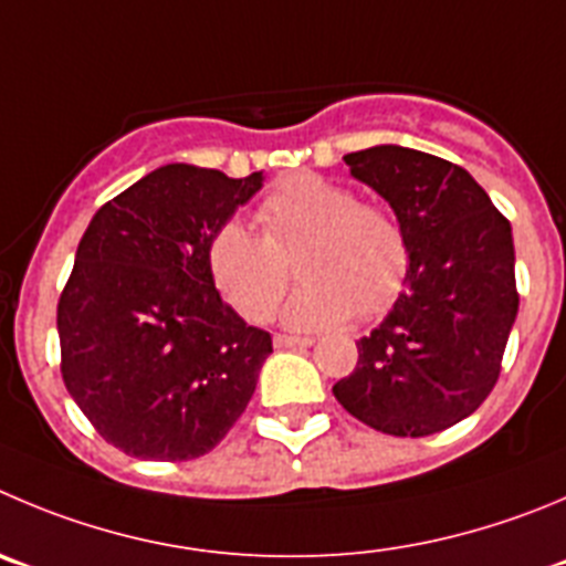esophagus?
<instances>
[{
	"label": "esophagus",
	"mask_w": 566,
	"mask_h": 566,
	"mask_svg": "<svg viewBox=\"0 0 566 566\" xmlns=\"http://www.w3.org/2000/svg\"><path fill=\"white\" fill-rule=\"evenodd\" d=\"M315 337L310 335H276L273 337V346L276 348H307L313 346Z\"/></svg>",
	"instance_id": "34e87169"
}]
</instances>
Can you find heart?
<instances>
[{
  "mask_svg": "<svg viewBox=\"0 0 566 566\" xmlns=\"http://www.w3.org/2000/svg\"><path fill=\"white\" fill-rule=\"evenodd\" d=\"M265 237L240 220L220 226L206 242V271L234 313L248 321L271 315L287 287L284 259H298L304 287L287 301L282 321L293 329L374 318L399 298L410 271V242L388 209L360 203L343 184L315 172L290 176L262 200Z\"/></svg>",
  "mask_w": 566,
  "mask_h": 566,
  "instance_id": "1",
  "label": "heart"
}]
</instances>
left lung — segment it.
<instances>
[{"instance_id": "1", "label": "left lung", "mask_w": 566, "mask_h": 566, "mask_svg": "<svg viewBox=\"0 0 566 566\" xmlns=\"http://www.w3.org/2000/svg\"><path fill=\"white\" fill-rule=\"evenodd\" d=\"M410 242L402 295L332 394L363 424L421 438L458 424L500 377L520 310L511 223L463 167L402 145L343 156Z\"/></svg>"}]
</instances>
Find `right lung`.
Segmentation results:
<instances>
[{
    "label": "right lung",
    "mask_w": 566,
    "mask_h": 566,
    "mask_svg": "<svg viewBox=\"0 0 566 566\" xmlns=\"http://www.w3.org/2000/svg\"><path fill=\"white\" fill-rule=\"evenodd\" d=\"M265 184L164 164L88 223L57 301L61 374L99 436L142 461L223 441L273 352L220 298L206 242Z\"/></svg>",
    "instance_id": "right-lung-1"
}]
</instances>
